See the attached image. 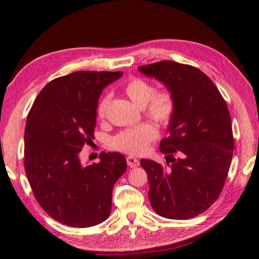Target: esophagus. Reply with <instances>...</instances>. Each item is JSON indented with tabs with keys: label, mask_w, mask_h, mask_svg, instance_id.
<instances>
[{
	"label": "esophagus",
	"mask_w": 259,
	"mask_h": 259,
	"mask_svg": "<svg viewBox=\"0 0 259 259\" xmlns=\"http://www.w3.org/2000/svg\"><path fill=\"white\" fill-rule=\"evenodd\" d=\"M126 162H127V165L131 167V168H135L139 165V160L134 157V156H127L126 157Z\"/></svg>",
	"instance_id": "1"
}]
</instances>
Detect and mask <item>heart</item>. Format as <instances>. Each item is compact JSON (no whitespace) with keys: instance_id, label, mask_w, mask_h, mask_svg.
I'll list each match as a JSON object with an SVG mask.
<instances>
[{"instance_id":"obj_1","label":"heart","mask_w":259,"mask_h":259,"mask_svg":"<svg viewBox=\"0 0 259 259\" xmlns=\"http://www.w3.org/2000/svg\"><path fill=\"white\" fill-rule=\"evenodd\" d=\"M123 92L138 108H144L146 114L160 125H167L171 121L176 103L174 96L168 91H155L152 83L141 78H131L124 83ZM110 95H104L97 105L96 113L99 119L106 117L110 103ZM158 135L155 126L150 123H141L139 125L124 130L110 138L109 147L120 152L139 155L145 153L149 145Z\"/></svg>"}]
</instances>
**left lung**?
<instances>
[{
  "instance_id": "left-lung-1",
  "label": "left lung",
  "mask_w": 259,
  "mask_h": 259,
  "mask_svg": "<svg viewBox=\"0 0 259 259\" xmlns=\"http://www.w3.org/2000/svg\"><path fill=\"white\" fill-rule=\"evenodd\" d=\"M138 69L163 82L176 103L168 125L170 135L159 145L168 167L140 160L148 175L150 203L166 219L195 218L219 198L233 158L234 136L226 102L197 67L159 61Z\"/></svg>"
}]
</instances>
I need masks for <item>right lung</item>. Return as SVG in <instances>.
<instances>
[{
	"label": "right lung",
	"instance_id": "1",
	"mask_svg": "<svg viewBox=\"0 0 259 259\" xmlns=\"http://www.w3.org/2000/svg\"><path fill=\"white\" fill-rule=\"evenodd\" d=\"M122 72H76L51 80L32 105L24 131V169L39 206L72 227H91L109 217L113 185L126 159L102 152L83 166L79 153L94 139L97 102Z\"/></svg>",
	"mask_w": 259,
	"mask_h": 259
}]
</instances>
